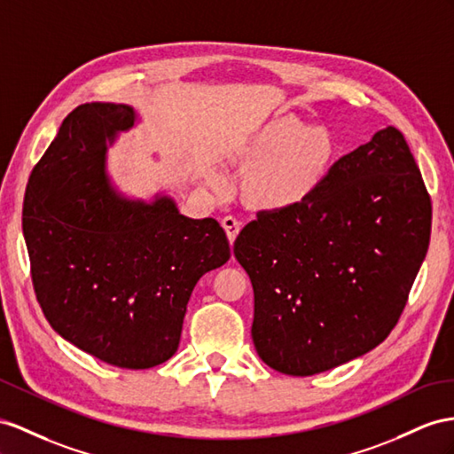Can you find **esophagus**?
<instances>
[{"mask_svg": "<svg viewBox=\"0 0 454 454\" xmlns=\"http://www.w3.org/2000/svg\"><path fill=\"white\" fill-rule=\"evenodd\" d=\"M223 228L226 230V236L230 239V243H234V239L238 238L239 230H241V223L236 216H224L223 218Z\"/></svg>", "mask_w": 454, "mask_h": 454, "instance_id": "34e87169", "label": "esophagus"}]
</instances>
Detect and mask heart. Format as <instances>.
I'll list each match as a JSON object with an SVG mask.
<instances>
[{
  "label": "heart",
  "mask_w": 454,
  "mask_h": 454,
  "mask_svg": "<svg viewBox=\"0 0 454 454\" xmlns=\"http://www.w3.org/2000/svg\"><path fill=\"white\" fill-rule=\"evenodd\" d=\"M338 159L328 128L309 126L284 114L262 124L243 149V197L261 211H286L315 195Z\"/></svg>",
  "instance_id": "b5f03b06"
}]
</instances>
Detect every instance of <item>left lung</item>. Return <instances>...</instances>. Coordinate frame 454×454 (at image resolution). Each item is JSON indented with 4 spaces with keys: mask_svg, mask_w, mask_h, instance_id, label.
<instances>
[{
    "mask_svg": "<svg viewBox=\"0 0 454 454\" xmlns=\"http://www.w3.org/2000/svg\"><path fill=\"white\" fill-rule=\"evenodd\" d=\"M432 231V201L409 144L387 126L333 162L303 205L261 211L234 243L254 294L264 364L312 376L387 338Z\"/></svg>",
    "mask_w": 454,
    "mask_h": 454,
    "instance_id": "1",
    "label": "left lung"
}]
</instances>
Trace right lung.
Returning a JSON list of instances; mask_svg holds the SVG:
<instances>
[{
	"mask_svg": "<svg viewBox=\"0 0 454 454\" xmlns=\"http://www.w3.org/2000/svg\"><path fill=\"white\" fill-rule=\"evenodd\" d=\"M137 114L84 103L34 167L25 231L34 292L51 328L103 363L142 370L176 353L200 278L230 259L215 218L180 215L168 195L128 200L106 170L107 142Z\"/></svg>",
	"mask_w": 454,
	"mask_h": 454,
	"instance_id": "1",
	"label": "right lung"
}]
</instances>
